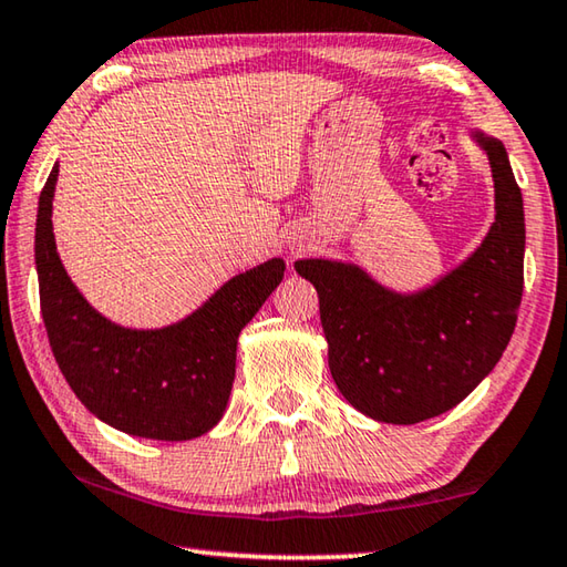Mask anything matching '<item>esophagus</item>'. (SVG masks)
Here are the masks:
<instances>
[{"label": "esophagus", "instance_id": "esophagus-1", "mask_svg": "<svg viewBox=\"0 0 567 567\" xmlns=\"http://www.w3.org/2000/svg\"><path fill=\"white\" fill-rule=\"evenodd\" d=\"M301 251V248H293V254H299Z\"/></svg>", "mask_w": 567, "mask_h": 567}]
</instances>
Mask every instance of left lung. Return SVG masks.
I'll return each instance as SVG.
<instances>
[{
    "instance_id": "obj_1",
    "label": "left lung",
    "mask_w": 567,
    "mask_h": 567,
    "mask_svg": "<svg viewBox=\"0 0 567 567\" xmlns=\"http://www.w3.org/2000/svg\"><path fill=\"white\" fill-rule=\"evenodd\" d=\"M491 158L495 224L468 261L421 293L383 289L359 266L296 261L319 291L329 369L353 409L411 425L458 405L508 346L523 299V194L498 138L475 134Z\"/></svg>"
}]
</instances>
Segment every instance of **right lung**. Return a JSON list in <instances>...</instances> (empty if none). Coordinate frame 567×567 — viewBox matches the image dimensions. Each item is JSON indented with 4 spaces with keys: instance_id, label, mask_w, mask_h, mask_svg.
<instances>
[{
    "instance_id": "add662e5",
    "label": "right lung",
    "mask_w": 567,
    "mask_h": 567,
    "mask_svg": "<svg viewBox=\"0 0 567 567\" xmlns=\"http://www.w3.org/2000/svg\"><path fill=\"white\" fill-rule=\"evenodd\" d=\"M54 166L39 196L34 258L49 346L66 383L96 419L138 439L188 441L224 415L236 343L286 264L271 258L234 276L188 319L158 331L122 329L99 316L59 261L52 231Z\"/></svg>"
}]
</instances>
